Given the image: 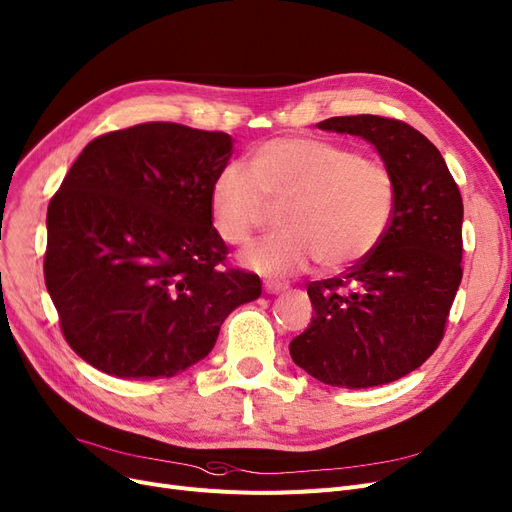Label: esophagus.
<instances>
[{"label":"esophagus","instance_id":"34e87169","mask_svg":"<svg viewBox=\"0 0 512 512\" xmlns=\"http://www.w3.org/2000/svg\"><path fill=\"white\" fill-rule=\"evenodd\" d=\"M283 290H288V285H285V283H275V281L264 283V292H267V294H279Z\"/></svg>","mask_w":512,"mask_h":512}]
</instances>
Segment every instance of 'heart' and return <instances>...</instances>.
Masks as SVG:
<instances>
[{
    "label": "heart",
    "instance_id": "b5f03b06",
    "mask_svg": "<svg viewBox=\"0 0 512 512\" xmlns=\"http://www.w3.org/2000/svg\"><path fill=\"white\" fill-rule=\"evenodd\" d=\"M283 208L285 229L245 252L250 269L288 277L313 260L336 273L370 256L391 229L397 180L384 161L319 138H275L256 147L248 170L227 163L210 187V214L229 245L252 235Z\"/></svg>",
    "mask_w": 512,
    "mask_h": 512
}]
</instances>
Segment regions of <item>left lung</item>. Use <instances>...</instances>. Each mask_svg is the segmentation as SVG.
Instances as JSON below:
<instances>
[{
    "instance_id": "obj_1",
    "label": "left lung",
    "mask_w": 512,
    "mask_h": 512,
    "mask_svg": "<svg viewBox=\"0 0 512 512\" xmlns=\"http://www.w3.org/2000/svg\"><path fill=\"white\" fill-rule=\"evenodd\" d=\"M317 126L372 142L395 174L397 210L370 256L309 283L315 315L290 355L323 384L395 382L443 340L462 281V195L439 149L401 119L346 115Z\"/></svg>"
}]
</instances>
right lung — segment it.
<instances>
[{
    "mask_svg": "<svg viewBox=\"0 0 512 512\" xmlns=\"http://www.w3.org/2000/svg\"><path fill=\"white\" fill-rule=\"evenodd\" d=\"M233 138L172 121L107 132L48 206L44 279L60 332L96 370L172 378L206 357L260 277L227 262L210 187Z\"/></svg>",
    "mask_w": 512,
    "mask_h": 512,
    "instance_id": "obj_1",
    "label": "right lung"
}]
</instances>
